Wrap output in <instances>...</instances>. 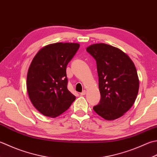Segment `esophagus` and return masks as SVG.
Here are the masks:
<instances>
[{"instance_id": "obj_1", "label": "esophagus", "mask_w": 157, "mask_h": 157, "mask_svg": "<svg viewBox=\"0 0 157 157\" xmlns=\"http://www.w3.org/2000/svg\"><path fill=\"white\" fill-rule=\"evenodd\" d=\"M86 90H83L82 93H81V95L82 96H84V95H85L86 94Z\"/></svg>"}]
</instances>
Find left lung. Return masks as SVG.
Returning a JSON list of instances; mask_svg holds the SVG:
<instances>
[{"mask_svg":"<svg viewBox=\"0 0 157 157\" xmlns=\"http://www.w3.org/2000/svg\"><path fill=\"white\" fill-rule=\"evenodd\" d=\"M97 62L101 100L93 109L107 121H113L130 109L140 87L133 61L119 48L95 44L86 48Z\"/></svg>","mask_w":157,"mask_h":157,"instance_id":"obj_1","label":"left lung"}]
</instances>
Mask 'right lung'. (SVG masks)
Here are the masks:
<instances>
[{"label": "right lung", "instance_id": "1", "mask_svg": "<svg viewBox=\"0 0 157 157\" xmlns=\"http://www.w3.org/2000/svg\"><path fill=\"white\" fill-rule=\"evenodd\" d=\"M79 48L77 43H56L42 48L33 58L26 88L33 106L43 115L56 118L75 101L67 87L66 68Z\"/></svg>", "mask_w": 157, "mask_h": 157}]
</instances>
